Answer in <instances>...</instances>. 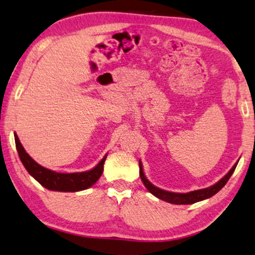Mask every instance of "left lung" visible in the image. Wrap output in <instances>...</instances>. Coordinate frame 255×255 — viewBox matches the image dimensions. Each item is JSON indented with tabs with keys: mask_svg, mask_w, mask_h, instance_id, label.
Instances as JSON below:
<instances>
[{
	"mask_svg": "<svg viewBox=\"0 0 255 255\" xmlns=\"http://www.w3.org/2000/svg\"><path fill=\"white\" fill-rule=\"evenodd\" d=\"M238 162L236 163L230 171H229L226 176L223 177L222 179L219 180L216 184H214L213 186H209L207 189H202V190H198V191H192L189 192V193H173V192H168L164 190L158 189V187L154 186L152 183L148 182L147 178L143 175L142 171V164L141 162H139V168H140V178H141L143 185L146 186V189L148 190L150 193L155 197L161 199V200L170 202V204H175V205H191L194 204V202L205 200V199H208L210 197H213L214 194H216L222 187L226 185L227 182L230 178L232 173H234L236 167H237Z\"/></svg>",
	"mask_w": 255,
	"mask_h": 255,
	"instance_id": "obj_1",
	"label": "left lung"
}]
</instances>
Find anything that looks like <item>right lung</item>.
<instances>
[{
	"label": "right lung",
	"mask_w": 255,
	"mask_h": 255,
	"mask_svg": "<svg viewBox=\"0 0 255 255\" xmlns=\"http://www.w3.org/2000/svg\"><path fill=\"white\" fill-rule=\"evenodd\" d=\"M17 152L19 155L21 163L31 176L38 180L42 186L51 191L61 192H77L86 190L91 187L97 180L100 178L103 171V163H105L107 155L102 158L100 163L90 171L85 172H73V173H61L51 171L36 163L29 155L25 152L24 147L18 139L17 134H14Z\"/></svg>",
	"instance_id": "add662e5"
}]
</instances>
